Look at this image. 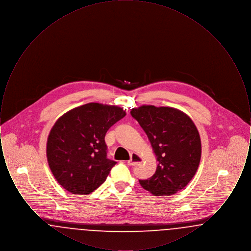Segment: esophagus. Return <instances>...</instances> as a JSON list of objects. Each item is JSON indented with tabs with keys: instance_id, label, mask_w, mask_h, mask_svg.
<instances>
[{
	"instance_id": "obj_1",
	"label": "esophagus",
	"mask_w": 251,
	"mask_h": 251,
	"mask_svg": "<svg viewBox=\"0 0 251 251\" xmlns=\"http://www.w3.org/2000/svg\"><path fill=\"white\" fill-rule=\"evenodd\" d=\"M142 163L141 156L138 155L137 153H131V159L128 161L129 166H136Z\"/></svg>"
}]
</instances>
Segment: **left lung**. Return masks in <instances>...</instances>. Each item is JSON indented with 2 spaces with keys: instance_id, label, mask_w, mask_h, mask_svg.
I'll return each mask as SVG.
<instances>
[{
  "instance_id": "8db88e82",
  "label": "left lung",
  "mask_w": 251,
  "mask_h": 251,
  "mask_svg": "<svg viewBox=\"0 0 251 251\" xmlns=\"http://www.w3.org/2000/svg\"><path fill=\"white\" fill-rule=\"evenodd\" d=\"M157 156L152 177L139 179L144 189L154 196H170L183 189L195 176L201 156L200 133L191 119L172 107L143 105L132 108Z\"/></svg>"
}]
</instances>
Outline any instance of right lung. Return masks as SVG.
Wrapping results in <instances>:
<instances>
[{
    "mask_svg": "<svg viewBox=\"0 0 251 251\" xmlns=\"http://www.w3.org/2000/svg\"><path fill=\"white\" fill-rule=\"evenodd\" d=\"M125 116L122 108L91 102L55 122L49 134L47 159L61 186L72 194L87 195L105 181L117 162L108 159L104 137Z\"/></svg>",
    "mask_w": 251,
    "mask_h": 251,
    "instance_id": "add662e5",
    "label": "right lung"
}]
</instances>
